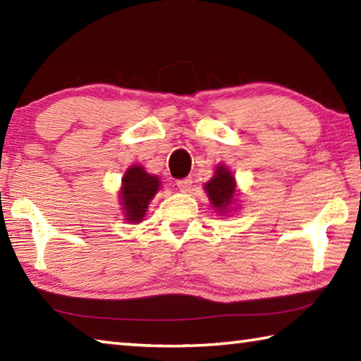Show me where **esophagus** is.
Instances as JSON below:
<instances>
[{"mask_svg": "<svg viewBox=\"0 0 361 361\" xmlns=\"http://www.w3.org/2000/svg\"><path fill=\"white\" fill-rule=\"evenodd\" d=\"M176 186H178L180 191H183V192L191 191V186H192L191 176H188V178H183V180H178V181H176Z\"/></svg>", "mask_w": 361, "mask_h": 361, "instance_id": "esophagus-1", "label": "esophagus"}]
</instances>
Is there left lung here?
I'll use <instances>...</instances> for the list:
<instances>
[{
    "label": "left lung",
    "mask_w": 361,
    "mask_h": 361,
    "mask_svg": "<svg viewBox=\"0 0 361 361\" xmlns=\"http://www.w3.org/2000/svg\"><path fill=\"white\" fill-rule=\"evenodd\" d=\"M235 189V180L228 169L219 166L216 169V173L213 178L205 185V191L209 194V199L215 209L219 212H224L228 209L229 204L234 197Z\"/></svg>",
    "instance_id": "1"
}]
</instances>
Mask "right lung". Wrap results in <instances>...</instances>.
I'll list each match as a JSON object with an SVG mask.
<instances>
[{
    "label": "right lung",
    "instance_id": "add662e5",
    "mask_svg": "<svg viewBox=\"0 0 361 361\" xmlns=\"http://www.w3.org/2000/svg\"><path fill=\"white\" fill-rule=\"evenodd\" d=\"M161 181L157 176L146 173L140 166H133L127 170L122 178L121 204L124 205L127 219L132 223H140L148 209L149 200L154 197Z\"/></svg>",
    "mask_w": 361,
    "mask_h": 361
}]
</instances>
